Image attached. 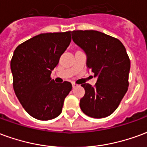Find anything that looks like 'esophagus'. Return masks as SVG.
<instances>
[{
    "label": "esophagus",
    "instance_id": "1",
    "mask_svg": "<svg viewBox=\"0 0 147 147\" xmlns=\"http://www.w3.org/2000/svg\"><path fill=\"white\" fill-rule=\"evenodd\" d=\"M71 84H72V87H73V88H75V87H76V86H78L76 83H72Z\"/></svg>",
    "mask_w": 147,
    "mask_h": 147
}]
</instances>
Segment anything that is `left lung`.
Masks as SVG:
<instances>
[{"label":"left lung","mask_w":147,"mask_h":147,"mask_svg":"<svg viewBox=\"0 0 147 147\" xmlns=\"http://www.w3.org/2000/svg\"><path fill=\"white\" fill-rule=\"evenodd\" d=\"M73 42L86 55V66L98 77L95 85L83 83L80 99L83 113L93 118L111 115L120 105L128 87L130 59L117 38L97 30H73Z\"/></svg>","instance_id":"left-lung-1"}]
</instances>
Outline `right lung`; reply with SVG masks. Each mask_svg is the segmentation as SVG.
I'll return each instance as SVG.
<instances>
[{
    "label": "right lung",
    "mask_w": 147,
    "mask_h": 147,
    "mask_svg": "<svg viewBox=\"0 0 147 147\" xmlns=\"http://www.w3.org/2000/svg\"><path fill=\"white\" fill-rule=\"evenodd\" d=\"M71 31L40 34L15 49L11 61L13 88L22 106L40 120L61 113L71 83H55L50 75L70 44Z\"/></svg>",
    "instance_id": "obj_1"
}]
</instances>
